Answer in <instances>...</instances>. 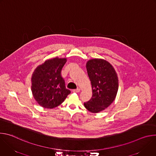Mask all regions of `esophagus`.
<instances>
[{
	"mask_svg": "<svg viewBox=\"0 0 156 156\" xmlns=\"http://www.w3.org/2000/svg\"><path fill=\"white\" fill-rule=\"evenodd\" d=\"M72 91H73V93H79L80 91V89L77 88V89H76V90H73Z\"/></svg>",
	"mask_w": 156,
	"mask_h": 156,
	"instance_id": "1",
	"label": "esophagus"
}]
</instances>
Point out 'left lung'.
<instances>
[{
  "instance_id": "8db88e82",
  "label": "left lung",
  "mask_w": 156,
  "mask_h": 156,
  "mask_svg": "<svg viewBox=\"0 0 156 156\" xmlns=\"http://www.w3.org/2000/svg\"><path fill=\"white\" fill-rule=\"evenodd\" d=\"M86 66L93 96L84 105L90 112L98 113L115 100L119 89L118 76L113 66L104 59H91L87 62Z\"/></svg>"
}]
</instances>
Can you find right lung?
Instances as JSON below:
<instances>
[{
    "label": "right lung",
    "instance_id": "right-lung-1",
    "mask_svg": "<svg viewBox=\"0 0 156 156\" xmlns=\"http://www.w3.org/2000/svg\"><path fill=\"white\" fill-rule=\"evenodd\" d=\"M66 58L55 57L45 61L34 70L31 77V91L39 105L53 108L61 104L70 94L66 89L61 71Z\"/></svg>",
    "mask_w": 156,
    "mask_h": 156
}]
</instances>
